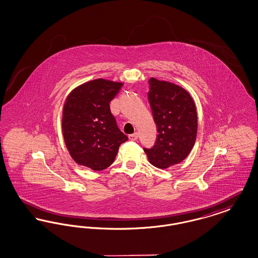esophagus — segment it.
Instances as JSON below:
<instances>
[{
  "instance_id": "34e87169",
  "label": "esophagus",
  "mask_w": 258,
  "mask_h": 258,
  "mask_svg": "<svg viewBox=\"0 0 258 258\" xmlns=\"http://www.w3.org/2000/svg\"><path fill=\"white\" fill-rule=\"evenodd\" d=\"M128 138H130V140H132V141H135V140L138 139V134L135 133V134H133V135H128Z\"/></svg>"
}]
</instances>
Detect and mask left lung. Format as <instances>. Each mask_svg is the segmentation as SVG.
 I'll use <instances>...</instances> for the list:
<instances>
[{
    "instance_id": "left-lung-1",
    "label": "left lung",
    "mask_w": 258,
    "mask_h": 258,
    "mask_svg": "<svg viewBox=\"0 0 258 258\" xmlns=\"http://www.w3.org/2000/svg\"><path fill=\"white\" fill-rule=\"evenodd\" d=\"M148 100L158 136L152 148H143L149 161L163 169L184 160L197 139V115L189 94L178 85L149 80Z\"/></svg>"
}]
</instances>
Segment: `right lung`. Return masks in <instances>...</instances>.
I'll list each match as a JSON object with an SVG mask.
<instances>
[{
  "label": "right lung",
  "mask_w": 258,
  "mask_h": 258,
  "mask_svg": "<svg viewBox=\"0 0 258 258\" xmlns=\"http://www.w3.org/2000/svg\"><path fill=\"white\" fill-rule=\"evenodd\" d=\"M123 83L96 79L77 87L62 111V135L71 156L78 164L99 171L115 160L120 145L128 138L120 131L110 101Z\"/></svg>",
  "instance_id": "add662e5"
}]
</instances>
